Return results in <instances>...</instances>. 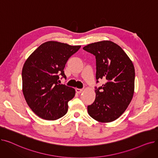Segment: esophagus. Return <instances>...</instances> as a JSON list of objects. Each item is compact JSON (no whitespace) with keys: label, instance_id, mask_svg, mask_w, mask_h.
Wrapping results in <instances>:
<instances>
[{"label":"esophagus","instance_id":"34e87169","mask_svg":"<svg viewBox=\"0 0 158 158\" xmlns=\"http://www.w3.org/2000/svg\"><path fill=\"white\" fill-rule=\"evenodd\" d=\"M82 91H83V89H79V88H76V92L77 93V94H81Z\"/></svg>","mask_w":158,"mask_h":158}]
</instances>
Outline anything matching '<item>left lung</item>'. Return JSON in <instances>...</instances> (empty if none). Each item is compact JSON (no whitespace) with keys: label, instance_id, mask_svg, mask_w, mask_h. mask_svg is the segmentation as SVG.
I'll use <instances>...</instances> for the list:
<instances>
[{"label":"left lung","instance_id":"8db88e82","mask_svg":"<svg viewBox=\"0 0 158 158\" xmlns=\"http://www.w3.org/2000/svg\"><path fill=\"white\" fill-rule=\"evenodd\" d=\"M96 59V79L106 83L95 87L96 97L88 106L91 117L100 122H111L119 118L130 104L135 90V70L132 62L117 44L102 41L83 47Z\"/></svg>","mask_w":158,"mask_h":158}]
</instances>
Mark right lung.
Listing matches in <instances>:
<instances>
[{"mask_svg":"<svg viewBox=\"0 0 158 158\" xmlns=\"http://www.w3.org/2000/svg\"><path fill=\"white\" fill-rule=\"evenodd\" d=\"M80 48V45L47 41L25 62L22 72L23 94L31 110L39 117L55 120L67 113L68 102L76 91L58 82L60 76L66 79L65 64Z\"/></svg>","mask_w":158,"mask_h":158,"instance_id":"add662e5","label":"right lung"}]
</instances>
